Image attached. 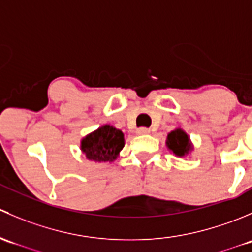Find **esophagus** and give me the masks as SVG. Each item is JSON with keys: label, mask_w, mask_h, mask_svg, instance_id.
<instances>
[{"label": "esophagus", "mask_w": 252, "mask_h": 252, "mask_svg": "<svg viewBox=\"0 0 252 252\" xmlns=\"http://www.w3.org/2000/svg\"><path fill=\"white\" fill-rule=\"evenodd\" d=\"M136 133H138L139 135H145V134H149L150 133V129H147V128H139L138 130H136Z\"/></svg>", "instance_id": "1"}]
</instances>
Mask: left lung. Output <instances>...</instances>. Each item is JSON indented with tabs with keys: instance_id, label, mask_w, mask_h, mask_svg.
Returning a JSON list of instances; mask_svg holds the SVG:
<instances>
[{
	"instance_id": "1",
	"label": "left lung",
	"mask_w": 252,
	"mask_h": 252,
	"mask_svg": "<svg viewBox=\"0 0 252 252\" xmlns=\"http://www.w3.org/2000/svg\"><path fill=\"white\" fill-rule=\"evenodd\" d=\"M167 146H168L169 150L173 151L175 156L179 157L185 156L192 150V145L189 140V136L182 129H175V130L168 134V136H167Z\"/></svg>"
}]
</instances>
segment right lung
Masks as SVG:
<instances>
[{
    "label": "right lung",
    "mask_w": 252,
    "mask_h": 252,
    "mask_svg": "<svg viewBox=\"0 0 252 252\" xmlns=\"http://www.w3.org/2000/svg\"><path fill=\"white\" fill-rule=\"evenodd\" d=\"M124 146V135L114 126H102L81 140V151L95 162H112Z\"/></svg>",
    "instance_id": "1"
}]
</instances>
